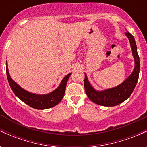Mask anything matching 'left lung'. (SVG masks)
I'll use <instances>...</instances> for the list:
<instances>
[{
  "label": "left lung",
  "instance_id": "obj_1",
  "mask_svg": "<svg viewBox=\"0 0 147 147\" xmlns=\"http://www.w3.org/2000/svg\"><path fill=\"white\" fill-rule=\"evenodd\" d=\"M129 38L132 55L134 59L135 67L132 73L126 78L122 84L117 86L105 89L104 90H97L91 85L85 73L84 88L86 93L90 101L99 105L104 106H115L126 100L132 94L138 81L140 73V58L138 56L137 45L134 37L129 32L125 33Z\"/></svg>",
  "mask_w": 147,
  "mask_h": 147
}]
</instances>
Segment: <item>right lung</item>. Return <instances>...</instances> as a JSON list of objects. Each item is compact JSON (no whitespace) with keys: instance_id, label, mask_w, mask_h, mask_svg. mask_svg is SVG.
<instances>
[{"instance_id":"right-lung-1","label":"right lung","mask_w":147,"mask_h":147,"mask_svg":"<svg viewBox=\"0 0 147 147\" xmlns=\"http://www.w3.org/2000/svg\"><path fill=\"white\" fill-rule=\"evenodd\" d=\"M6 74L10 87L15 95L18 99L29 105L30 107L43 110V109H50L57 105L61 101L65 94L67 82L72 73H69L68 75L63 77L57 88L50 93L45 94V95H38V94L30 92L23 89L16 82H14L10 77L9 73V70L7 68V61H6Z\"/></svg>"}]
</instances>
